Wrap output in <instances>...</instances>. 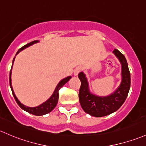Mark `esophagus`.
Here are the masks:
<instances>
[{
  "instance_id": "obj_1",
  "label": "esophagus",
  "mask_w": 146,
  "mask_h": 146,
  "mask_svg": "<svg viewBox=\"0 0 146 146\" xmlns=\"http://www.w3.org/2000/svg\"><path fill=\"white\" fill-rule=\"evenodd\" d=\"M81 70H82V68H80V67H77V68H75L74 70V72H73V74H74V76H77L78 74H79L80 72L81 71Z\"/></svg>"
}]
</instances>
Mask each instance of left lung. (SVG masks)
Here are the masks:
<instances>
[{"label":"left lung","instance_id":"left-lung-1","mask_svg":"<svg viewBox=\"0 0 146 146\" xmlns=\"http://www.w3.org/2000/svg\"><path fill=\"white\" fill-rule=\"evenodd\" d=\"M113 53L121 64L122 80L119 87L110 95L99 96L94 94L90 92L85 73L80 72L78 74L81 82L79 90L80 104L84 111L93 117H104L115 112L122 106L129 91L131 78L125 56L116 49L113 50Z\"/></svg>","mask_w":146,"mask_h":146}]
</instances>
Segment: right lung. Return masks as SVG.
I'll list each match as a JSON object with an SVG mask.
<instances>
[{
	"mask_svg": "<svg viewBox=\"0 0 146 146\" xmlns=\"http://www.w3.org/2000/svg\"><path fill=\"white\" fill-rule=\"evenodd\" d=\"M39 42L38 40L32 41V42H29V43L27 44V45L23 46L21 48H20L19 50H18L17 52V54H16V55L18 53L20 52L21 51H22L23 50H24V49L27 48V47H30L31 45H33V44L37 43V42ZM15 57H14L13 61H12V68H11V70H10V88H11V90H12V94H13L15 101H17V104L19 106H20V108H21V109H23L24 110H25V111L28 112V113H31V114H32V115H37V116H40V115H43L47 114V113H50V112H51L52 110L54 108L56 107V104H57L58 99H59V90H60V88H61V87L65 85L67 82H68L69 80L71 78V76H68V77H66V78H64L63 80H61L60 82L58 83V85H56V88H55L54 91V92L52 94V96H50V97L49 98L47 101H45V102L42 103V104H41L40 105L38 106H36V107L27 106H25V105H24V104H21L20 101L18 100V99L17 98L16 95H15V92H14L13 89H12V82H11V81H12L11 74H12V66H13V63H14V61H15Z\"/></svg>",
	"mask_w": 146,
	"mask_h": 146,
	"instance_id": "right-lung-1",
	"label": "right lung"
}]
</instances>
